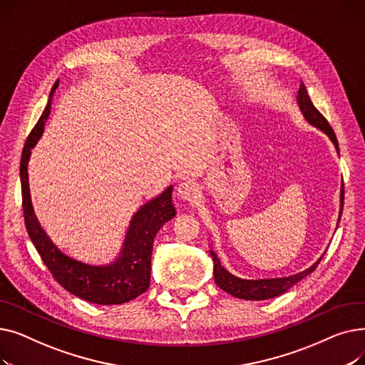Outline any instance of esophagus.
I'll return each mask as SVG.
<instances>
[{"label": "esophagus", "mask_w": 365, "mask_h": 365, "mask_svg": "<svg viewBox=\"0 0 365 365\" xmlns=\"http://www.w3.org/2000/svg\"><path fill=\"white\" fill-rule=\"evenodd\" d=\"M178 198L185 202H195L200 198V189L192 180H183L178 186Z\"/></svg>", "instance_id": "esophagus-1"}]
</instances>
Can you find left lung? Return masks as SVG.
<instances>
[{
  "label": "left lung",
  "mask_w": 365,
  "mask_h": 365,
  "mask_svg": "<svg viewBox=\"0 0 365 365\" xmlns=\"http://www.w3.org/2000/svg\"><path fill=\"white\" fill-rule=\"evenodd\" d=\"M296 101H297L299 109L304 117V120L308 121L312 127L321 130L324 134H327L329 139L331 140V143L334 145V148L337 150V155H340L339 143H337V139H336V134H334L333 128L330 127L329 121L325 120L322 115L319 113V110L314 106V103L309 98V94H308V90H306L303 83H300V87H299L297 96H296ZM340 205H341L340 207V215H341L343 189H341V194H340ZM339 220H340V216H339ZM210 255H212L213 262H215L213 274H215V282L217 284L219 289H222L223 292L229 293L234 297L244 299V300H264V299H272V297H277V296L285 293L287 290L292 289L294 284H297L300 279H303L304 277H308L309 274H312L315 271V267L318 266L319 260L322 259V256H321L312 266L308 267V269L300 271V272L289 275V277L245 279V278L235 277L234 274H231L227 269H225L213 248L210 250Z\"/></svg>",
  "instance_id": "1"
}]
</instances>
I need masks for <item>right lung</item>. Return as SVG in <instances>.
I'll list each match as a JSON object with an SVG mask.
<instances>
[{
    "mask_svg": "<svg viewBox=\"0 0 365 365\" xmlns=\"http://www.w3.org/2000/svg\"><path fill=\"white\" fill-rule=\"evenodd\" d=\"M57 87L59 80L54 83L47 106L31 131L22 152L21 182L28 235L53 277L69 293L96 304H121L136 299L149 289L153 240L164 223L176 216L171 198L173 185L164 189L158 197L145 202L133 215L121 250L109 262L88 263L61 252L47 237L35 216L28 175L31 153L44 133Z\"/></svg>",
    "mask_w": 365,
    "mask_h": 365,
    "instance_id": "obj_1",
    "label": "right lung"
}]
</instances>
